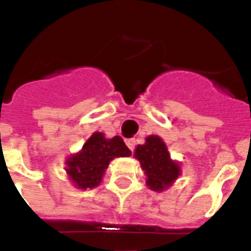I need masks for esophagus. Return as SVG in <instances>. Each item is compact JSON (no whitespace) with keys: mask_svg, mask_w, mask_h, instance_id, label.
<instances>
[{"mask_svg":"<svg viewBox=\"0 0 251 251\" xmlns=\"http://www.w3.org/2000/svg\"><path fill=\"white\" fill-rule=\"evenodd\" d=\"M125 143L130 149V151H134V149H135V139H133V138L131 139H126Z\"/></svg>","mask_w":251,"mask_h":251,"instance_id":"1","label":"esophagus"}]
</instances>
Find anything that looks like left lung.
I'll use <instances>...</instances> for the list:
<instances>
[{"instance_id": "8db88e82", "label": "left lung", "mask_w": 251, "mask_h": 251, "mask_svg": "<svg viewBox=\"0 0 251 251\" xmlns=\"http://www.w3.org/2000/svg\"><path fill=\"white\" fill-rule=\"evenodd\" d=\"M134 157L141 163L147 186L157 193L169 189L181 175V165L172 160L167 145L159 135H149L146 143L138 145Z\"/></svg>"}]
</instances>
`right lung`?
<instances>
[{
  "label": "right lung",
  "instance_id": "obj_1",
  "mask_svg": "<svg viewBox=\"0 0 251 251\" xmlns=\"http://www.w3.org/2000/svg\"><path fill=\"white\" fill-rule=\"evenodd\" d=\"M131 155L121 137L105 138L104 133H94L82 150L72 153L65 160V172L73 185L87 190L100 185L102 176L114 157H127Z\"/></svg>",
  "mask_w": 251,
  "mask_h": 251
}]
</instances>
